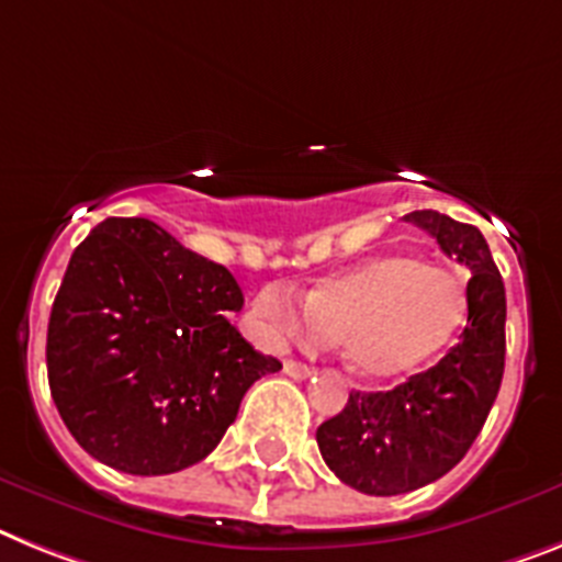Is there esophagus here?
Listing matches in <instances>:
<instances>
[{"label":"esophagus","instance_id":"esophagus-1","mask_svg":"<svg viewBox=\"0 0 562 562\" xmlns=\"http://www.w3.org/2000/svg\"><path fill=\"white\" fill-rule=\"evenodd\" d=\"M282 371H285L289 376H294V380H305V376L314 374V369H311V366H305V362H296V360L282 362Z\"/></svg>","mask_w":562,"mask_h":562}]
</instances>
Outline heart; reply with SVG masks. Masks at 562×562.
<instances>
[{
	"label": "heart",
	"instance_id": "1",
	"mask_svg": "<svg viewBox=\"0 0 562 562\" xmlns=\"http://www.w3.org/2000/svg\"><path fill=\"white\" fill-rule=\"evenodd\" d=\"M254 317L273 339H337L351 374L394 380L454 337L465 319V289L451 268L383 254L305 291L303 314L277 291H262Z\"/></svg>",
	"mask_w": 562,
	"mask_h": 562
}]
</instances>
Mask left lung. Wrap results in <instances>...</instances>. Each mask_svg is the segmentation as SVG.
Returning <instances> with one entry per match:
<instances>
[{"mask_svg": "<svg viewBox=\"0 0 562 562\" xmlns=\"http://www.w3.org/2000/svg\"><path fill=\"white\" fill-rule=\"evenodd\" d=\"M405 220L471 271L469 319L437 366L391 391H351L346 408L317 428L325 465L374 497L449 474L477 440L506 369V289L480 228L440 211H412Z\"/></svg>", "mask_w": 562, "mask_h": 562, "instance_id": "1", "label": "left lung"}]
</instances>
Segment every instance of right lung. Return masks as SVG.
Here are the masks:
<instances>
[{
  "label": "right lung",
  "mask_w": 562,
  "mask_h": 562,
  "mask_svg": "<svg viewBox=\"0 0 562 562\" xmlns=\"http://www.w3.org/2000/svg\"><path fill=\"white\" fill-rule=\"evenodd\" d=\"M239 308L228 268L157 223H99L70 257L48 323L50 397L74 440L139 477L205 460L245 391L282 369L231 325Z\"/></svg>",
  "instance_id": "right-lung-1"
}]
</instances>
